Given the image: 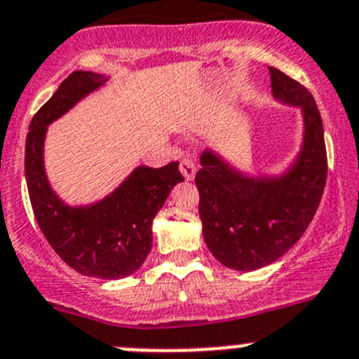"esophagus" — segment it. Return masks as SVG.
<instances>
[{"instance_id":"1","label":"esophagus","mask_w":359,"mask_h":359,"mask_svg":"<svg viewBox=\"0 0 359 359\" xmlns=\"http://www.w3.org/2000/svg\"><path fill=\"white\" fill-rule=\"evenodd\" d=\"M179 168H180V173H182L184 179H186V180H193V179H195L196 166H195V163H193V161H191V159H182V161H180Z\"/></svg>"}]
</instances>
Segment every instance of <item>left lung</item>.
Instances as JSON below:
<instances>
[{"mask_svg": "<svg viewBox=\"0 0 359 359\" xmlns=\"http://www.w3.org/2000/svg\"><path fill=\"white\" fill-rule=\"evenodd\" d=\"M273 97L303 115L299 152L281 173L248 175L212 149L200 156L195 177L207 248L236 271L266 267L283 257L316 216L326 186L323 118L311 93L269 67Z\"/></svg>", "mask_w": 359, "mask_h": 359, "instance_id": "1", "label": "left lung"}]
</instances>
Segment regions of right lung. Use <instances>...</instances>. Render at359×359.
Returning <instances> with one entry per match:
<instances>
[{
    "mask_svg": "<svg viewBox=\"0 0 359 359\" xmlns=\"http://www.w3.org/2000/svg\"><path fill=\"white\" fill-rule=\"evenodd\" d=\"M106 81L104 74L76 70L58 86L29 123L25 172L36 223L60 259L85 276L120 280L149 257L154 217L184 177L177 161L163 168L142 164L99 202L69 205L56 195L43 166L48 127Z\"/></svg>",
    "mask_w": 359,
    "mask_h": 359,
    "instance_id": "obj_1",
    "label": "right lung"
}]
</instances>
